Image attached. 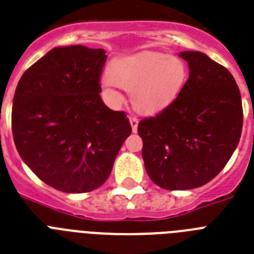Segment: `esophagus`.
<instances>
[{
  "instance_id": "1",
  "label": "esophagus",
  "mask_w": 254,
  "mask_h": 254,
  "mask_svg": "<svg viewBox=\"0 0 254 254\" xmlns=\"http://www.w3.org/2000/svg\"><path fill=\"white\" fill-rule=\"evenodd\" d=\"M129 123H131L132 131H133V132H137L138 119H137V118H136V117H135V116H131V117H129Z\"/></svg>"
}]
</instances>
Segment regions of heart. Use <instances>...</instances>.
<instances>
[{
    "mask_svg": "<svg viewBox=\"0 0 254 254\" xmlns=\"http://www.w3.org/2000/svg\"><path fill=\"white\" fill-rule=\"evenodd\" d=\"M188 77L189 69L181 58L144 53L116 60L112 70L101 75V86L116 100H121L119 90H131L136 109L154 114L176 100Z\"/></svg>",
    "mask_w": 254,
    "mask_h": 254,
    "instance_id": "1",
    "label": "heart"
}]
</instances>
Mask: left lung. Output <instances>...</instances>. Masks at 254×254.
Here are the masks:
<instances>
[{"instance_id": "8db88e82", "label": "left lung", "mask_w": 254, "mask_h": 254, "mask_svg": "<svg viewBox=\"0 0 254 254\" xmlns=\"http://www.w3.org/2000/svg\"><path fill=\"white\" fill-rule=\"evenodd\" d=\"M189 78L163 112L142 119L145 170L166 190H189L209 183L239 144L243 127L240 91L231 73L205 54L184 51Z\"/></svg>"}]
</instances>
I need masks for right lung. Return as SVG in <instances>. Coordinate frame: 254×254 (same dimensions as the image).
<instances>
[{
	"instance_id": "obj_1",
	"label": "right lung",
	"mask_w": 254,
	"mask_h": 254,
	"mask_svg": "<svg viewBox=\"0 0 254 254\" xmlns=\"http://www.w3.org/2000/svg\"><path fill=\"white\" fill-rule=\"evenodd\" d=\"M105 50L55 47L24 71L11 127L24 163L51 188L88 192L105 183L131 135L123 112L101 100Z\"/></svg>"
}]
</instances>
